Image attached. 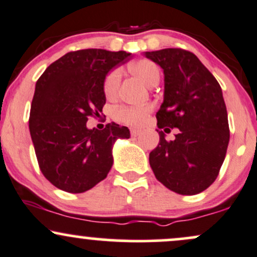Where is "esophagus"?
I'll return each mask as SVG.
<instances>
[{
    "label": "esophagus",
    "mask_w": 257,
    "mask_h": 257,
    "mask_svg": "<svg viewBox=\"0 0 257 257\" xmlns=\"http://www.w3.org/2000/svg\"><path fill=\"white\" fill-rule=\"evenodd\" d=\"M131 134H132V137H138V135L140 134V131H139V129L132 128L131 129Z\"/></svg>",
    "instance_id": "1"
}]
</instances>
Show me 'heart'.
Segmentation results:
<instances>
[{
  "instance_id": "heart-1",
  "label": "heart",
  "mask_w": 257,
  "mask_h": 257,
  "mask_svg": "<svg viewBox=\"0 0 257 257\" xmlns=\"http://www.w3.org/2000/svg\"><path fill=\"white\" fill-rule=\"evenodd\" d=\"M131 70L135 76L149 87H153L159 82L161 71L159 67L151 60H138L131 64ZM122 71L120 69L112 70L106 75L104 79V93L107 98H114L118 91ZM151 111L150 106H120L114 110V119L128 125L138 126L143 124L149 112Z\"/></svg>"
}]
</instances>
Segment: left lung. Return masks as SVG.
<instances>
[{
    "label": "left lung",
    "mask_w": 257,
    "mask_h": 257,
    "mask_svg": "<svg viewBox=\"0 0 257 257\" xmlns=\"http://www.w3.org/2000/svg\"><path fill=\"white\" fill-rule=\"evenodd\" d=\"M163 69L164 100L156 118L159 129L178 128L175 140L159 132L150 153L156 179L179 194L206 190L219 175L229 141L222 90L213 73L193 53L181 48L146 52Z\"/></svg>",
    "instance_id": "left-lung-1"
}]
</instances>
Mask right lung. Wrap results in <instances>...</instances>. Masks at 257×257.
<instances>
[{
    "label": "right lung",
    "mask_w": 257,
    "mask_h": 257,
    "mask_svg": "<svg viewBox=\"0 0 257 257\" xmlns=\"http://www.w3.org/2000/svg\"><path fill=\"white\" fill-rule=\"evenodd\" d=\"M129 57L95 48L70 52L36 82L29 129L41 172L59 190L93 188L110 172L114 141L131 137L126 126L113 122L102 131L87 128L88 118L99 117L106 102V75Z\"/></svg>",
    "instance_id": "obj_1"
}]
</instances>
